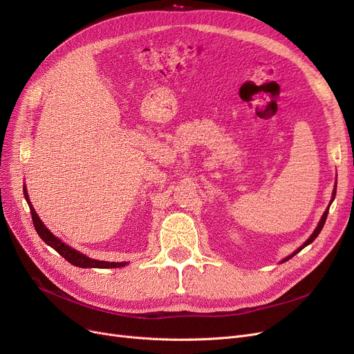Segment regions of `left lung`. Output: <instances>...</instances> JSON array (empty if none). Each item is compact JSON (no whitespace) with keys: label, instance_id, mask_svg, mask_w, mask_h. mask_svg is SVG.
Wrapping results in <instances>:
<instances>
[{"label":"left lung","instance_id":"left-lung-1","mask_svg":"<svg viewBox=\"0 0 354 354\" xmlns=\"http://www.w3.org/2000/svg\"><path fill=\"white\" fill-rule=\"evenodd\" d=\"M334 196H335V187H334V191H333V196H331V203H333V199H334ZM330 203V204H331ZM328 208H330V205H328ZM328 208L324 211V214H322V217H321V220H319V223H318V225H317V228L314 230V233L310 236V239L308 240H306L302 245H301V248L299 249H297L294 253H292V254H289L288 257H285L283 260H282V262L281 263H283V262H286V260H289L290 257H294L297 253H299L304 248H305V245H308V244H311L315 239H317V236L321 233V230H322V227H324V224H326V220H327V215H328Z\"/></svg>","mask_w":354,"mask_h":354}]
</instances>
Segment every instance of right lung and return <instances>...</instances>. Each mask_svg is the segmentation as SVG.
Returning a JSON list of instances; mask_svg holds the SVG:
<instances>
[{"label": "right lung", "instance_id": "right-lung-1", "mask_svg": "<svg viewBox=\"0 0 354 354\" xmlns=\"http://www.w3.org/2000/svg\"><path fill=\"white\" fill-rule=\"evenodd\" d=\"M24 196H26V201L30 207V212H32V220H33V224H35V228L37 234L40 236V239L46 243L49 244L50 248H53L60 256L65 257L68 262L73 266H80V268H100V269H109V268H122L126 266L127 262H102V260H95V259H91L82 253H80L78 250L72 249L71 245H68L66 243H64L60 239H57L56 236H53V233L49 232V228L46 227L41 220L39 218L37 212L35 211L32 203H30L28 199V194H27V189L24 187Z\"/></svg>", "mask_w": 354, "mask_h": 354}]
</instances>
